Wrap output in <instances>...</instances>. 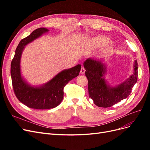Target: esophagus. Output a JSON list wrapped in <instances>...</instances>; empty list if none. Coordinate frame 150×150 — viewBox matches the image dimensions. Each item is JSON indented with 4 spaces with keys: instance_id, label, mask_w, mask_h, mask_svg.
Instances as JSON below:
<instances>
[{
    "instance_id": "1",
    "label": "esophagus",
    "mask_w": 150,
    "mask_h": 150,
    "mask_svg": "<svg viewBox=\"0 0 150 150\" xmlns=\"http://www.w3.org/2000/svg\"><path fill=\"white\" fill-rule=\"evenodd\" d=\"M85 71H86L85 69H84V68L83 67L82 68H81V74H84L85 73Z\"/></svg>"
}]
</instances>
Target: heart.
Here are the masks:
<instances>
[{
  "instance_id": "obj_1",
  "label": "heart",
  "mask_w": 150,
  "mask_h": 150,
  "mask_svg": "<svg viewBox=\"0 0 150 150\" xmlns=\"http://www.w3.org/2000/svg\"><path fill=\"white\" fill-rule=\"evenodd\" d=\"M91 43L96 47H101L104 46L105 51L110 50L112 46V42L109 39L104 35H98L91 39Z\"/></svg>"
}]
</instances>
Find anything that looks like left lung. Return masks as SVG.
I'll return each instance as SVG.
<instances>
[{
	"label": "left lung",
	"mask_w": 150,
	"mask_h": 150,
	"mask_svg": "<svg viewBox=\"0 0 150 150\" xmlns=\"http://www.w3.org/2000/svg\"><path fill=\"white\" fill-rule=\"evenodd\" d=\"M103 59L88 58L84 62L85 75L88 80L89 96L99 107L109 108L128 98L138 79V62L135 60L133 74L124 82L115 86L104 78L107 72Z\"/></svg>",
	"instance_id": "1"
}]
</instances>
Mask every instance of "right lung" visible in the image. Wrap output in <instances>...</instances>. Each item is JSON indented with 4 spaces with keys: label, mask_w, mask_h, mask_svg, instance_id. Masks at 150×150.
<instances>
[{
    "label": "right lung",
    "mask_w": 150,
    "mask_h": 150,
    "mask_svg": "<svg viewBox=\"0 0 150 150\" xmlns=\"http://www.w3.org/2000/svg\"><path fill=\"white\" fill-rule=\"evenodd\" d=\"M48 31L46 28H38L22 39L16 48L11 66L13 89L17 98L25 106L36 110H48L57 106L63 99L64 86L79 75L81 68V65L78 64L62 70L48 82L39 86H32L24 79L21 71L22 52L26 45Z\"/></svg>",
    "instance_id": "obj_1"
}]
</instances>
